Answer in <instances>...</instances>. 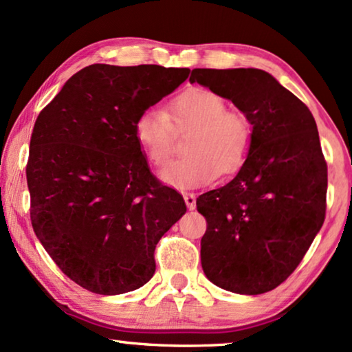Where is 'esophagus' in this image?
I'll list each match as a JSON object with an SVG mask.
<instances>
[{
	"mask_svg": "<svg viewBox=\"0 0 352 352\" xmlns=\"http://www.w3.org/2000/svg\"><path fill=\"white\" fill-rule=\"evenodd\" d=\"M182 197H184V201H186V206L189 210H194L195 208V194H192V192H184L182 194Z\"/></svg>",
	"mask_w": 352,
	"mask_h": 352,
	"instance_id": "34e87169",
	"label": "esophagus"
}]
</instances>
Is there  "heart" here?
<instances>
[{
  "instance_id": "obj_1",
  "label": "heart",
  "mask_w": 352,
  "mask_h": 352,
  "mask_svg": "<svg viewBox=\"0 0 352 352\" xmlns=\"http://www.w3.org/2000/svg\"><path fill=\"white\" fill-rule=\"evenodd\" d=\"M175 131L192 129L184 152L187 157L168 163L160 179L173 187L189 189L213 182L219 173L232 175L247 160L252 129L240 113L228 112L219 94L205 88L181 93L160 109H146L134 120V139L148 163L162 166L173 151Z\"/></svg>"
}]
</instances>
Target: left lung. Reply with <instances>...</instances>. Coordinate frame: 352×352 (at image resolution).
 <instances>
[{
	"label": "left lung",
	"instance_id": "8db88e82",
	"mask_svg": "<svg viewBox=\"0 0 352 352\" xmlns=\"http://www.w3.org/2000/svg\"><path fill=\"white\" fill-rule=\"evenodd\" d=\"M199 83L229 99L252 124L237 176L197 199L208 228L201 267L239 295L280 285L301 263L325 219L327 163L309 109L259 69H194Z\"/></svg>",
	"mask_w": 352,
	"mask_h": 352
}]
</instances>
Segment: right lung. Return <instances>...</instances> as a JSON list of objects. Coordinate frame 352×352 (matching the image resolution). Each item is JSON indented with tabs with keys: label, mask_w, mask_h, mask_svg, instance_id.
I'll use <instances>...</instances> for the list:
<instances>
[{
	"label": "right lung",
	"mask_w": 352,
	"mask_h": 352,
	"mask_svg": "<svg viewBox=\"0 0 352 352\" xmlns=\"http://www.w3.org/2000/svg\"><path fill=\"white\" fill-rule=\"evenodd\" d=\"M189 69L93 64L65 81L33 126L27 184L38 240L86 290L122 295L151 280L162 235L186 213L134 139L138 115Z\"/></svg>",
	"instance_id": "1"
}]
</instances>
